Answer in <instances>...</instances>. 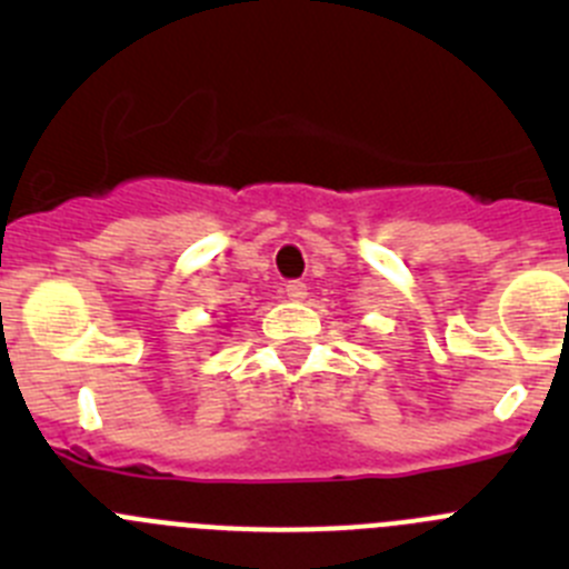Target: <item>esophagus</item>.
Wrapping results in <instances>:
<instances>
[{
	"instance_id": "obj_1",
	"label": "esophagus",
	"mask_w": 569,
	"mask_h": 569,
	"mask_svg": "<svg viewBox=\"0 0 569 569\" xmlns=\"http://www.w3.org/2000/svg\"><path fill=\"white\" fill-rule=\"evenodd\" d=\"M286 295H289V300L300 302L306 300V295H309V286L302 283V280H289V283H286Z\"/></svg>"
}]
</instances>
